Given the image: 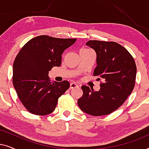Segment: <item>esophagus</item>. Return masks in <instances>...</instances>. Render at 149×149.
Instances as JSON below:
<instances>
[{"mask_svg": "<svg viewBox=\"0 0 149 149\" xmlns=\"http://www.w3.org/2000/svg\"><path fill=\"white\" fill-rule=\"evenodd\" d=\"M78 85L77 84V83H70V89H73V88H76V87H78Z\"/></svg>", "mask_w": 149, "mask_h": 149, "instance_id": "34e87169", "label": "esophagus"}]
</instances>
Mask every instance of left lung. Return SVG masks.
I'll return each instance as SVG.
<instances>
[{
    "label": "left lung",
    "mask_w": 149,
    "mask_h": 149,
    "mask_svg": "<svg viewBox=\"0 0 149 149\" xmlns=\"http://www.w3.org/2000/svg\"><path fill=\"white\" fill-rule=\"evenodd\" d=\"M86 45L96 53L97 66L93 75L102 79L99 91L81 87L83 96L78 100L81 111L92 116L111 114L123 104L135 85L136 65L133 57L115 42L89 40Z\"/></svg>",
    "instance_id": "8db88e82"
}]
</instances>
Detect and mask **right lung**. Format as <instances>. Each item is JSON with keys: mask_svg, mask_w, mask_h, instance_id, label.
Instances as JSON below:
<instances>
[{"mask_svg": "<svg viewBox=\"0 0 149 149\" xmlns=\"http://www.w3.org/2000/svg\"><path fill=\"white\" fill-rule=\"evenodd\" d=\"M76 40L40 35L26 42L18 53L13 66V84L30 113H52L59 97L70 87L67 81L51 82L48 74L53 67L60 66L63 52Z\"/></svg>", "mask_w": 149, "mask_h": 149, "instance_id": "1", "label": "right lung"}]
</instances>
